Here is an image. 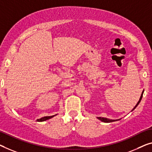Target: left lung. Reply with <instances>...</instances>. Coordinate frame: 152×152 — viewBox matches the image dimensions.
Masks as SVG:
<instances>
[{"label": "left lung", "instance_id": "obj_1", "mask_svg": "<svg viewBox=\"0 0 152 152\" xmlns=\"http://www.w3.org/2000/svg\"><path fill=\"white\" fill-rule=\"evenodd\" d=\"M143 92H144V91H142V94H141V98H140V99H139V102H138V103L137 104H136V106H134V108H133V109L132 110H132H134L135 109V108H136V107H137V106L138 105H139V104L140 103V102H141V99H142V94H143ZM98 119H99V120H100V121H103V122H105V123H110V122H113V121H117V120H119V119H116V120H113V119H109L104 118V117H98Z\"/></svg>", "mask_w": 152, "mask_h": 152}]
</instances>
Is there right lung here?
<instances>
[{
  "label": "right lung",
  "instance_id": "right-lung-1",
  "mask_svg": "<svg viewBox=\"0 0 152 152\" xmlns=\"http://www.w3.org/2000/svg\"><path fill=\"white\" fill-rule=\"evenodd\" d=\"M55 115H53V116H46V117H42V118H41V119H37V121H46V120H48V119L52 118V117H53L54 116H55Z\"/></svg>",
  "mask_w": 152,
  "mask_h": 152
}]
</instances>
